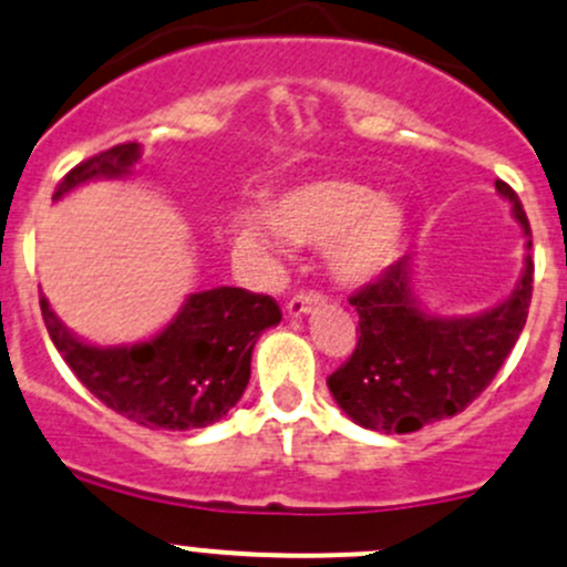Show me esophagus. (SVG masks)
Returning a JSON list of instances; mask_svg holds the SVG:
<instances>
[{
    "label": "esophagus",
    "mask_w": 567,
    "mask_h": 567,
    "mask_svg": "<svg viewBox=\"0 0 567 567\" xmlns=\"http://www.w3.org/2000/svg\"><path fill=\"white\" fill-rule=\"evenodd\" d=\"M320 299H323V296L315 293V290H301L299 296H293V299L288 301V312L293 315V318H301V315L312 312V309L320 303Z\"/></svg>",
    "instance_id": "obj_1"
}]
</instances>
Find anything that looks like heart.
<instances>
[{"label":"heart","mask_w":567,"mask_h":567,"mask_svg":"<svg viewBox=\"0 0 567 567\" xmlns=\"http://www.w3.org/2000/svg\"><path fill=\"white\" fill-rule=\"evenodd\" d=\"M244 236L277 247L279 236L290 244H324L326 260L342 285H361L396 260L404 238V212L393 200L374 195L353 178H318L299 184L264 212L238 219Z\"/></svg>","instance_id":"b5f03b06"}]
</instances>
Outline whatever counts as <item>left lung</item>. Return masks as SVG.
I'll return each mask as SVG.
<instances>
[{
	"mask_svg": "<svg viewBox=\"0 0 567 567\" xmlns=\"http://www.w3.org/2000/svg\"><path fill=\"white\" fill-rule=\"evenodd\" d=\"M494 187L511 200L533 249L519 195L505 182ZM529 299L533 258L527 255L522 279L503 303L467 318L429 315L415 299L413 268L404 255L350 296L359 312V342L329 378V391L355 424L374 432H419L451 419L481 396L508 359L527 323Z\"/></svg>",
	"mask_w": 567,
	"mask_h": 567,
	"instance_id": "obj_1",
	"label": "left lung"
}]
</instances>
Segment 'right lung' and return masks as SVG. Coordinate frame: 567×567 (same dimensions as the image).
Masks as SVG:
<instances>
[{"label":"right lung","mask_w":567,"mask_h":567,"mask_svg":"<svg viewBox=\"0 0 567 567\" xmlns=\"http://www.w3.org/2000/svg\"><path fill=\"white\" fill-rule=\"evenodd\" d=\"M141 159L138 143H118L83 159L59 182L53 200L92 178H118ZM53 344L105 408L148 429L187 432L228 415L249 383L258 337L282 320L271 296L244 288L193 293L157 337L122 348L81 342L40 296Z\"/></svg>","instance_id":"obj_1"}]
</instances>
